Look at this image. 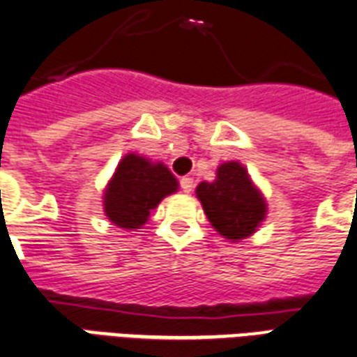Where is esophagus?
I'll use <instances>...</instances> for the list:
<instances>
[{
    "label": "esophagus",
    "instance_id": "1",
    "mask_svg": "<svg viewBox=\"0 0 357 357\" xmlns=\"http://www.w3.org/2000/svg\"><path fill=\"white\" fill-rule=\"evenodd\" d=\"M181 188L182 192L184 193H190L193 190V178H190V176H184V178H181Z\"/></svg>",
    "mask_w": 357,
    "mask_h": 357
}]
</instances>
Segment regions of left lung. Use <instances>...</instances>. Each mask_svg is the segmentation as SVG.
<instances>
[{
  "label": "left lung",
  "instance_id": "obj_1",
  "mask_svg": "<svg viewBox=\"0 0 357 357\" xmlns=\"http://www.w3.org/2000/svg\"><path fill=\"white\" fill-rule=\"evenodd\" d=\"M195 192L212 227L229 240L255 233L266 214L264 199L236 162L220 165L216 181L201 182Z\"/></svg>",
  "mask_w": 357,
  "mask_h": 357
}]
</instances>
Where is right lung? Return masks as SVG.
I'll return each instance as SVG.
<instances>
[{"label":"right lung","instance_id":"1","mask_svg":"<svg viewBox=\"0 0 357 357\" xmlns=\"http://www.w3.org/2000/svg\"><path fill=\"white\" fill-rule=\"evenodd\" d=\"M176 178L164 164L128 154L121 160L104 195L106 216L123 229H137L151 210L176 190Z\"/></svg>","mask_w":357,"mask_h":357}]
</instances>
